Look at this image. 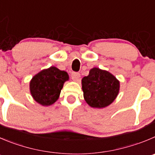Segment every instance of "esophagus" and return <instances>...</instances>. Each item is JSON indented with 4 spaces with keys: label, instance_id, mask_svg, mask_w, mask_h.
<instances>
[{
    "label": "esophagus",
    "instance_id": "1",
    "mask_svg": "<svg viewBox=\"0 0 155 155\" xmlns=\"http://www.w3.org/2000/svg\"><path fill=\"white\" fill-rule=\"evenodd\" d=\"M71 79L75 81H78L79 80V78H80V74L78 73V72H72L71 73Z\"/></svg>",
    "mask_w": 155,
    "mask_h": 155
}]
</instances>
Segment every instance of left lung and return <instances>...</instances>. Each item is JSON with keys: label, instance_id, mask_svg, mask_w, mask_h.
<instances>
[{"label": "left lung", "instance_id": "left-lung-1", "mask_svg": "<svg viewBox=\"0 0 155 155\" xmlns=\"http://www.w3.org/2000/svg\"><path fill=\"white\" fill-rule=\"evenodd\" d=\"M84 98L93 108H104L115 101L119 91V81L114 75L98 68L91 69L81 80Z\"/></svg>", "mask_w": 155, "mask_h": 155}]
</instances>
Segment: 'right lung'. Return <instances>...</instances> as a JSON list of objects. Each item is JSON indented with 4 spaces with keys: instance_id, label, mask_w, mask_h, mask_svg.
Returning <instances> with one entry per match:
<instances>
[{
    "instance_id": "right-lung-1",
    "label": "right lung",
    "mask_w": 155,
    "mask_h": 155,
    "mask_svg": "<svg viewBox=\"0 0 155 155\" xmlns=\"http://www.w3.org/2000/svg\"><path fill=\"white\" fill-rule=\"evenodd\" d=\"M69 76L64 71L50 67L36 74L29 83L32 98L42 106H50L56 102L64 83Z\"/></svg>"
}]
</instances>
